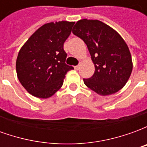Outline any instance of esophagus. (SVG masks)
Returning a JSON list of instances; mask_svg holds the SVG:
<instances>
[{
    "label": "esophagus",
    "instance_id": "1",
    "mask_svg": "<svg viewBox=\"0 0 147 147\" xmlns=\"http://www.w3.org/2000/svg\"><path fill=\"white\" fill-rule=\"evenodd\" d=\"M75 69H76V70H79V69H80V65H77V66H75Z\"/></svg>",
    "mask_w": 147,
    "mask_h": 147
}]
</instances>
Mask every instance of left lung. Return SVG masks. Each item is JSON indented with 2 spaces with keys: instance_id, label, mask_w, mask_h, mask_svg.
<instances>
[{
  "instance_id": "left-lung-1",
  "label": "left lung",
  "mask_w": 147,
  "mask_h": 147,
  "mask_svg": "<svg viewBox=\"0 0 147 147\" xmlns=\"http://www.w3.org/2000/svg\"><path fill=\"white\" fill-rule=\"evenodd\" d=\"M72 33L86 43L95 67L92 76L83 79L85 85L102 96L122 89L133 67L131 53L123 38L97 20H80Z\"/></svg>"
}]
</instances>
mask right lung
<instances>
[{
  "label": "right lung",
  "instance_id": "obj_1",
  "mask_svg": "<svg viewBox=\"0 0 147 147\" xmlns=\"http://www.w3.org/2000/svg\"><path fill=\"white\" fill-rule=\"evenodd\" d=\"M74 24L59 21L44 24L20 49L16 64L17 77L31 95L50 98L62 86L67 71L74 69L65 64L64 50Z\"/></svg>",
  "mask_w": 147,
  "mask_h": 147
}]
</instances>
